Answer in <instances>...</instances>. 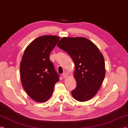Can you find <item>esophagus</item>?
Here are the masks:
<instances>
[{
  "label": "esophagus",
  "mask_w": 128,
  "mask_h": 128,
  "mask_svg": "<svg viewBox=\"0 0 128 128\" xmlns=\"http://www.w3.org/2000/svg\"><path fill=\"white\" fill-rule=\"evenodd\" d=\"M63 77H64V78H67L68 76V73H66V72H65V73H64V74H63Z\"/></svg>",
  "instance_id": "1"
}]
</instances>
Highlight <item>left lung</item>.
I'll use <instances>...</instances> for the list:
<instances>
[{
	"label": "left lung",
	"instance_id": "8db88e82",
	"mask_svg": "<svg viewBox=\"0 0 128 128\" xmlns=\"http://www.w3.org/2000/svg\"><path fill=\"white\" fill-rule=\"evenodd\" d=\"M57 46L74 62L76 87L71 94L80 102L88 101L100 90L105 76L104 57L94 43L84 37H64Z\"/></svg>",
	"mask_w": 128,
	"mask_h": 128
}]
</instances>
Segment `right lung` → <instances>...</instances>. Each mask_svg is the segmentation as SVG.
Returning a JSON list of instances; mask_svg holds the SVG:
<instances>
[{
	"instance_id": "obj_1",
	"label": "right lung",
	"mask_w": 128,
	"mask_h": 128,
	"mask_svg": "<svg viewBox=\"0 0 128 128\" xmlns=\"http://www.w3.org/2000/svg\"><path fill=\"white\" fill-rule=\"evenodd\" d=\"M60 38L43 35L32 41L27 48L20 63V79L26 92L38 102L48 100L59 75L49 60L50 54Z\"/></svg>"
}]
</instances>
